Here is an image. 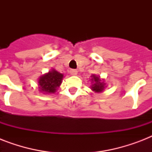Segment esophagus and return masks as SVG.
<instances>
[{"label":"esophagus","mask_w":152,"mask_h":152,"mask_svg":"<svg viewBox=\"0 0 152 152\" xmlns=\"http://www.w3.org/2000/svg\"><path fill=\"white\" fill-rule=\"evenodd\" d=\"M69 72H70V74L72 75V76H76V75H77V73H78V71H77L76 69H71V70L69 71Z\"/></svg>","instance_id":"1"}]
</instances>
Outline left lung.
<instances>
[{
	"instance_id": "obj_1",
	"label": "left lung",
	"mask_w": 152,
	"mask_h": 152,
	"mask_svg": "<svg viewBox=\"0 0 152 152\" xmlns=\"http://www.w3.org/2000/svg\"><path fill=\"white\" fill-rule=\"evenodd\" d=\"M91 80L94 81V84H92V86H91V89L93 91H95L96 92H102L104 90V85H105V83H103V82L102 83L100 82L101 80H100L99 76L93 75Z\"/></svg>"
}]
</instances>
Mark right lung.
<instances>
[{
	"label": "right lung",
	"instance_id": "add662e5",
	"mask_svg": "<svg viewBox=\"0 0 152 152\" xmlns=\"http://www.w3.org/2000/svg\"><path fill=\"white\" fill-rule=\"evenodd\" d=\"M63 75L58 72L52 70L49 73L41 76L39 80V89L42 92L54 93L61 83Z\"/></svg>",
	"mask_w": 152,
	"mask_h": 152
}]
</instances>
